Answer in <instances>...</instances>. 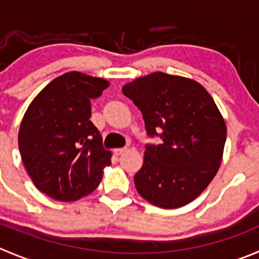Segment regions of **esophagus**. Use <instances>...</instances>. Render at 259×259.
<instances>
[{
    "mask_svg": "<svg viewBox=\"0 0 259 259\" xmlns=\"http://www.w3.org/2000/svg\"><path fill=\"white\" fill-rule=\"evenodd\" d=\"M127 151V147H119V149H114V154L115 155H122L123 152Z\"/></svg>",
    "mask_w": 259,
    "mask_h": 259,
    "instance_id": "34e87169",
    "label": "esophagus"
}]
</instances>
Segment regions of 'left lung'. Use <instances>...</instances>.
Instances as JSON below:
<instances>
[{
    "label": "left lung",
    "mask_w": 259,
    "mask_h": 259,
    "mask_svg": "<svg viewBox=\"0 0 259 259\" xmlns=\"http://www.w3.org/2000/svg\"><path fill=\"white\" fill-rule=\"evenodd\" d=\"M123 94L141 110L146 144L135 186L145 199L177 208L199 196L220 168L226 125L215 102L198 82L154 72L127 83Z\"/></svg>",
    "instance_id": "obj_1"
}]
</instances>
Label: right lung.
<instances>
[{
    "label": "right lung",
    "mask_w": 259,
    "mask_h": 259,
    "mask_svg": "<svg viewBox=\"0 0 259 259\" xmlns=\"http://www.w3.org/2000/svg\"><path fill=\"white\" fill-rule=\"evenodd\" d=\"M108 86L103 78L67 72L29 105L19 131V150L29 177L47 196L76 201L99 186L110 152L90 120V100Z\"/></svg>",
    "instance_id": "1"
}]
</instances>
